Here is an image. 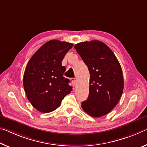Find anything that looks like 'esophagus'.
Here are the masks:
<instances>
[{
	"label": "esophagus",
	"mask_w": 147,
	"mask_h": 147,
	"mask_svg": "<svg viewBox=\"0 0 147 147\" xmlns=\"http://www.w3.org/2000/svg\"><path fill=\"white\" fill-rule=\"evenodd\" d=\"M72 84H73V86H75L76 85V84H77V80H76V78H73V80H72Z\"/></svg>",
	"instance_id": "34e87169"
}]
</instances>
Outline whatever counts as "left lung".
I'll use <instances>...</instances> for the list:
<instances>
[{"label": "left lung", "mask_w": 147, "mask_h": 147, "mask_svg": "<svg viewBox=\"0 0 147 147\" xmlns=\"http://www.w3.org/2000/svg\"><path fill=\"white\" fill-rule=\"evenodd\" d=\"M89 70L90 91L82 108L93 117L110 113L120 99L124 90L122 71L117 58L105 44L99 40L74 46Z\"/></svg>", "instance_id": "8db88e82"}]
</instances>
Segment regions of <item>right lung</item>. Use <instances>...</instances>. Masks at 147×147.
<instances>
[{
  "label": "right lung",
  "instance_id": "add662e5",
  "mask_svg": "<svg viewBox=\"0 0 147 147\" xmlns=\"http://www.w3.org/2000/svg\"><path fill=\"white\" fill-rule=\"evenodd\" d=\"M72 43L52 40L38 49L28 62L23 87L32 105L41 113H50L61 105L73 89L65 78L61 62Z\"/></svg>",
  "mask_w": 147,
  "mask_h": 147
}]
</instances>
